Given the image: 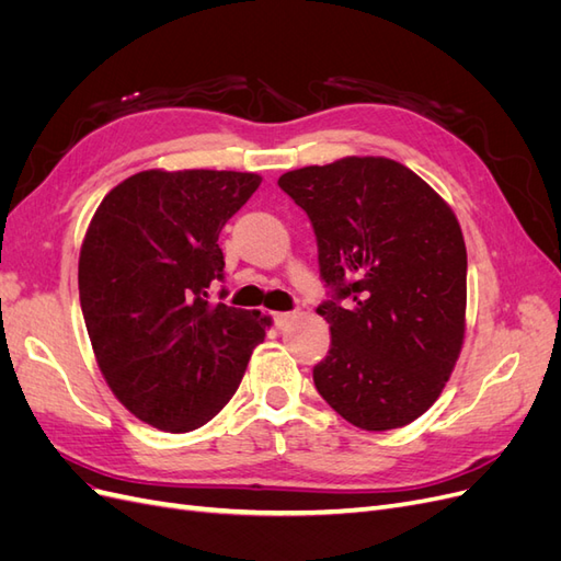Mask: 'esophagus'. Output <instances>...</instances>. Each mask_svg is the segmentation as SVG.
<instances>
[{"instance_id": "obj_1", "label": "esophagus", "mask_w": 561, "mask_h": 561, "mask_svg": "<svg viewBox=\"0 0 561 561\" xmlns=\"http://www.w3.org/2000/svg\"><path fill=\"white\" fill-rule=\"evenodd\" d=\"M295 318H297V316H295V313H290V311H287V313H285V311H283V313H274V322H276V328H278V330H285L287 325H290V322H293Z\"/></svg>"}]
</instances>
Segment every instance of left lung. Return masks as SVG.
I'll list each match as a JSON object with an SVG mask.
<instances>
[{"label": "left lung", "instance_id": "obj_1", "mask_svg": "<svg viewBox=\"0 0 561 561\" xmlns=\"http://www.w3.org/2000/svg\"><path fill=\"white\" fill-rule=\"evenodd\" d=\"M278 184L307 210L334 290L318 307L332 332L318 393L363 431L407 426L443 393L463 348L461 225L428 182L386 157L297 168Z\"/></svg>", "mask_w": 561, "mask_h": 561}]
</instances>
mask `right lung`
I'll return each instance as SVG.
<instances>
[{"label":"right lung","mask_w":561,"mask_h":561,"mask_svg":"<svg viewBox=\"0 0 561 561\" xmlns=\"http://www.w3.org/2000/svg\"><path fill=\"white\" fill-rule=\"evenodd\" d=\"M262 175L151 171L100 203L79 252V299L100 371L126 410L190 433L241 386L268 316L210 301L222 280L217 239Z\"/></svg>","instance_id":"1"}]
</instances>
